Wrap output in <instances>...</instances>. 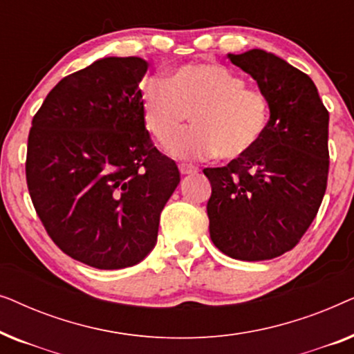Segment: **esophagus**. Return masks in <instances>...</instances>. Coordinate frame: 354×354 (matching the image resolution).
Here are the masks:
<instances>
[{
	"mask_svg": "<svg viewBox=\"0 0 354 354\" xmlns=\"http://www.w3.org/2000/svg\"><path fill=\"white\" fill-rule=\"evenodd\" d=\"M178 171H180L182 176H192V174L198 172V169L195 166H190V164H180Z\"/></svg>",
	"mask_w": 354,
	"mask_h": 354,
	"instance_id": "1",
	"label": "esophagus"
}]
</instances>
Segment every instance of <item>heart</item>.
Here are the masks:
<instances>
[{"label": "heart", "mask_w": 354, "mask_h": 354, "mask_svg": "<svg viewBox=\"0 0 354 354\" xmlns=\"http://www.w3.org/2000/svg\"><path fill=\"white\" fill-rule=\"evenodd\" d=\"M245 85V80L225 66L212 62L180 66L167 80L153 77L145 82V125L159 143L169 145L192 114L195 127L171 145L169 151L174 156L243 158L264 137L270 113L268 96Z\"/></svg>", "instance_id": "1"}]
</instances>
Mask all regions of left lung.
I'll list each match as a JSON object with an SVG mask.
<instances>
[{
  "mask_svg": "<svg viewBox=\"0 0 354 354\" xmlns=\"http://www.w3.org/2000/svg\"><path fill=\"white\" fill-rule=\"evenodd\" d=\"M258 82L270 118L246 156L206 167L209 235L222 253L264 261L297 246L321 206L328 176V111L309 75L264 50L229 55Z\"/></svg>",
  "mask_w": 354,
  "mask_h": 354,
  "instance_id": "obj_1",
  "label": "left lung"
}]
</instances>
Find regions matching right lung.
<instances>
[{
    "label": "right lung",
    "mask_w": 354,
    "mask_h": 354,
    "mask_svg": "<svg viewBox=\"0 0 354 354\" xmlns=\"http://www.w3.org/2000/svg\"><path fill=\"white\" fill-rule=\"evenodd\" d=\"M142 57H103L67 75L33 115L26 177L51 240L96 269L138 264L180 182L142 111Z\"/></svg>",
    "instance_id": "1"
}]
</instances>
